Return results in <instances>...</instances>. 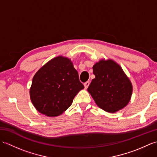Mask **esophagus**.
<instances>
[{"mask_svg": "<svg viewBox=\"0 0 157 157\" xmlns=\"http://www.w3.org/2000/svg\"><path fill=\"white\" fill-rule=\"evenodd\" d=\"M84 87H85V89H87L88 88V86H89V85H90V82H85L84 83Z\"/></svg>", "mask_w": 157, "mask_h": 157, "instance_id": "34e87169", "label": "esophagus"}]
</instances>
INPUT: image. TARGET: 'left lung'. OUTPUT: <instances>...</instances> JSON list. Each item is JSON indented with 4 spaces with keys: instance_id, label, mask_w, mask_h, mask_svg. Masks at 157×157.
I'll list each match as a JSON object with an SVG mask.
<instances>
[{
    "instance_id": "obj_1",
    "label": "left lung",
    "mask_w": 157,
    "mask_h": 157,
    "mask_svg": "<svg viewBox=\"0 0 157 157\" xmlns=\"http://www.w3.org/2000/svg\"><path fill=\"white\" fill-rule=\"evenodd\" d=\"M95 78L88 91L98 107L116 113L128 105L132 97V82L121 67L112 59H101L93 66Z\"/></svg>"
}]
</instances>
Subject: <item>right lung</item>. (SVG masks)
Segmentation results:
<instances>
[{
    "label": "right lung",
    "instance_id": "add662e5",
    "mask_svg": "<svg viewBox=\"0 0 157 157\" xmlns=\"http://www.w3.org/2000/svg\"><path fill=\"white\" fill-rule=\"evenodd\" d=\"M84 88L71 59L58 56L36 73L29 95L38 112L48 117H56L71 105L76 94Z\"/></svg>",
    "mask_w": 157,
    "mask_h": 157
}]
</instances>
